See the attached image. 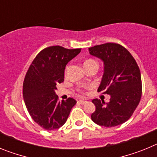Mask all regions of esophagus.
Wrapping results in <instances>:
<instances>
[{"label":"esophagus","instance_id":"1","mask_svg":"<svg viewBox=\"0 0 157 157\" xmlns=\"http://www.w3.org/2000/svg\"><path fill=\"white\" fill-rule=\"evenodd\" d=\"M78 102L79 104H81V105H85L86 103H87V101H85V100H79Z\"/></svg>","mask_w":157,"mask_h":157}]
</instances>
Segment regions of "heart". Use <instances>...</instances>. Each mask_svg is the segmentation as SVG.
<instances>
[{"label": "heart", "instance_id": "obj_1", "mask_svg": "<svg viewBox=\"0 0 157 157\" xmlns=\"http://www.w3.org/2000/svg\"><path fill=\"white\" fill-rule=\"evenodd\" d=\"M91 63H96L94 60H93V59H88V60H86V61L84 63V67L86 66V65L88 64H91Z\"/></svg>", "mask_w": 157, "mask_h": 157}]
</instances>
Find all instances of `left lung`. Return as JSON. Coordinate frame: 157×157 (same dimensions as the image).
<instances>
[{
  "label": "left lung",
  "mask_w": 157,
  "mask_h": 157,
  "mask_svg": "<svg viewBox=\"0 0 157 157\" xmlns=\"http://www.w3.org/2000/svg\"><path fill=\"white\" fill-rule=\"evenodd\" d=\"M92 56L104 63V75L98 92L110 95V101H92L96 107L91 119L98 125L116 127L125 123L134 113L141 97L139 67L132 55L116 43H105L89 48Z\"/></svg>",
  "instance_id": "obj_1"
}]
</instances>
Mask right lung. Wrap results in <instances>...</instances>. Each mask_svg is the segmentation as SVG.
I'll list each match as a JSON object with an SVG mask.
<instances>
[{"mask_svg":"<svg viewBox=\"0 0 157 157\" xmlns=\"http://www.w3.org/2000/svg\"><path fill=\"white\" fill-rule=\"evenodd\" d=\"M80 52L81 48L48 47L37 54L27 71L23 88L25 105L34 122L45 130L62 127L76 104L71 98L58 101L56 90L63 82L66 65Z\"/></svg>","mask_w":157,"mask_h":157,"instance_id":"right-lung-1","label":"right lung"}]
</instances>
